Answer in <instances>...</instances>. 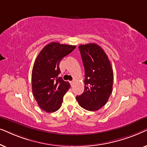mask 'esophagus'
Here are the masks:
<instances>
[{
  "mask_svg": "<svg viewBox=\"0 0 147 147\" xmlns=\"http://www.w3.org/2000/svg\"><path fill=\"white\" fill-rule=\"evenodd\" d=\"M70 84H71V86H74V80H73V81L70 82Z\"/></svg>",
  "mask_w": 147,
  "mask_h": 147,
  "instance_id": "34e87169",
  "label": "esophagus"
}]
</instances>
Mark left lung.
<instances>
[{"label": "left lung", "instance_id": "left-lung-1", "mask_svg": "<svg viewBox=\"0 0 147 147\" xmlns=\"http://www.w3.org/2000/svg\"><path fill=\"white\" fill-rule=\"evenodd\" d=\"M79 49L85 70V87L76 100L84 109L96 111L107 103L111 95L113 70L108 56L97 44L81 45Z\"/></svg>", "mask_w": 147, "mask_h": 147}]
</instances>
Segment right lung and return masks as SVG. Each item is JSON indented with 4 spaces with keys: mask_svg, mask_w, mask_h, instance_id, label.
Masks as SVG:
<instances>
[{
    "mask_svg": "<svg viewBox=\"0 0 147 147\" xmlns=\"http://www.w3.org/2000/svg\"><path fill=\"white\" fill-rule=\"evenodd\" d=\"M76 47L51 42L42 49L36 58L32 71V91L38 105L44 111L55 112L61 107L70 84L58 77L61 73L59 65Z\"/></svg>",
    "mask_w": 147,
    "mask_h": 147,
    "instance_id": "right-lung-1",
    "label": "right lung"
}]
</instances>
